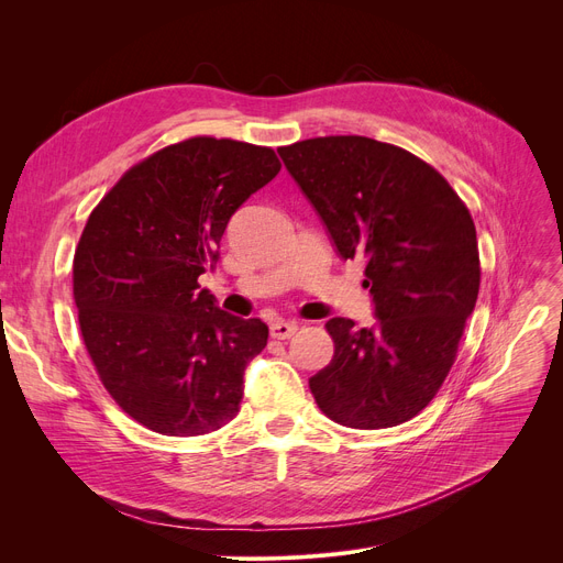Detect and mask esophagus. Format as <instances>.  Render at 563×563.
<instances>
[{"label":"esophagus","instance_id":"esophagus-1","mask_svg":"<svg viewBox=\"0 0 563 563\" xmlns=\"http://www.w3.org/2000/svg\"><path fill=\"white\" fill-rule=\"evenodd\" d=\"M297 331H299V323H297V321H285V319H280V321H274V323H272V338H276V340H287V338H291Z\"/></svg>","mask_w":563,"mask_h":563}]
</instances>
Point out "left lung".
<instances>
[{
    "label": "left lung",
    "instance_id": "left-lung-1",
    "mask_svg": "<svg viewBox=\"0 0 563 563\" xmlns=\"http://www.w3.org/2000/svg\"><path fill=\"white\" fill-rule=\"evenodd\" d=\"M342 260L365 257L376 323L327 321L333 361L310 378L317 406L351 429L416 418L450 374L479 294L477 230L433 166L367 136L278 147Z\"/></svg>",
    "mask_w": 563,
    "mask_h": 563
}]
</instances>
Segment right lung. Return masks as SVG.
<instances>
[{
	"instance_id": "add662e5",
	"label": "right lung",
	"mask_w": 563,
	"mask_h": 563,
	"mask_svg": "<svg viewBox=\"0 0 563 563\" xmlns=\"http://www.w3.org/2000/svg\"><path fill=\"white\" fill-rule=\"evenodd\" d=\"M278 170L272 147L194 136L132 166L88 217L73 262L81 338L107 393L145 429L202 435L240 412L269 329L221 310L198 276Z\"/></svg>"
}]
</instances>
